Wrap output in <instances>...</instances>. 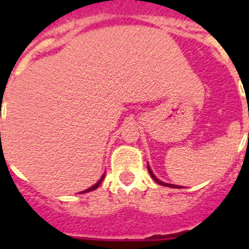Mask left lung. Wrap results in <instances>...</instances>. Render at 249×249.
Returning <instances> with one entry per match:
<instances>
[{
  "label": "left lung",
  "mask_w": 249,
  "mask_h": 249,
  "mask_svg": "<svg viewBox=\"0 0 249 249\" xmlns=\"http://www.w3.org/2000/svg\"><path fill=\"white\" fill-rule=\"evenodd\" d=\"M147 168H148V172H149V175H151V177L153 178V179H155V181L157 182L158 184H160V186H166V187H172V188H178V187L176 186V184H169V183H164V182L160 181V179H158V178H156V176L153 175V172H152V169L149 168V166H147Z\"/></svg>",
  "instance_id": "1"
}]
</instances>
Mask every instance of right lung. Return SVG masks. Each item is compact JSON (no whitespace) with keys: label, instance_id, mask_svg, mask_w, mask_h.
<instances>
[{"label":"right lung","instance_id":"right-lung-1","mask_svg":"<svg viewBox=\"0 0 249 249\" xmlns=\"http://www.w3.org/2000/svg\"><path fill=\"white\" fill-rule=\"evenodd\" d=\"M0 135H1V133H0ZM103 178H105V175H103V176H102V177H101V179H100V181H98V182H97V183H96V184H93V186H92V187H89V190H86V191H83V192H80V193H86V192H91V191L96 190V188H97V187H98V186H100V184H101V183H102V181H103Z\"/></svg>","mask_w":249,"mask_h":249}]
</instances>
